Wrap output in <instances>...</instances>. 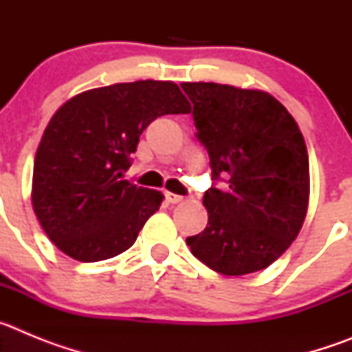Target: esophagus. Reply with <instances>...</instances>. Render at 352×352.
I'll return each instance as SVG.
<instances>
[{"label":"esophagus","mask_w":352,"mask_h":352,"mask_svg":"<svg viewBox=\"0 0 352 352\" xmlns=\"http://www.w3.org/2000/svg\"><path fill=\"white\" fill-rule=\"evenodd\" d=\"M166 199H167V203H170V204H179V203H183V197H182V195L170 194V192H167Z\"/></svg>","instance_id":"obj_1"}]
</instances>
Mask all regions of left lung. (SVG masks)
<instances>
[{
    "label": "left lung",
    "instance_id": "8db88e82",
    "mask_svg": "<svg viewBox=\"0 0 352 352\" xmlns=\"http://www.w3.org/2000/svg\"><path fill=\"white\" fill-rule=\"evenodd\" d=\"M194 104L211 178L208 226L186 238L208 268L229 276L268 268L300 234L309 210L307 144L296 120L270 93L217 82H183Z\"/></svg>",
    "mask_w": 352,
    "mask_h": 352
}]
</instances>
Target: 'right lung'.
<instances>
[{"label":"right lung","instance_id":"obj_1","mask_svg":"<svg viewBox=\"0 0 352 352\" xmlns=\"http://www.w3.org/2000/svg\"><path fill=\"white\" fill-rule=\"evenodd\" d=\"M173 80H135L72 96L51 118L33 166L31 204L52 243L80 263L129 250L164 195L123 179L142 130L188 114Z\"/></svg>","mask_w":352,"mask_h":352}]
</instances>
